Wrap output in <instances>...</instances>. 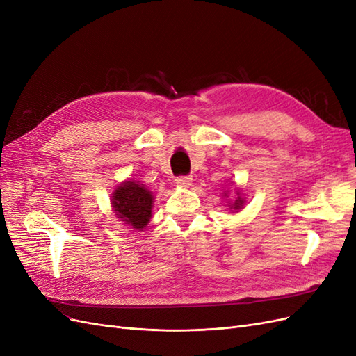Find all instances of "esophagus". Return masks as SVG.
Listing matches in <instances>:
<instances>
[{
	"label": "esophagus",
	"mask_w": 356,
	"mask_h": 356,
	"mask_svg": "<svg viewBox=\"0 0 356 356\" xmlns=\"http://www.w3.org/2000/svg\"><path fill=\"white\" fill-rule=\"evenodd\" d=\"M175 182L178 184L179 187H184V188H188L191 184H193V178L191 177H178L175 179Z\"/></svg>",
	"instance_id": "esophagus-1"
}]
</instances>
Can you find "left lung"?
Here are the masks:
<instances>
[{"instance_id":"1","label":"left lung","mask_w":356,"mask_h":356,"mask_svg":"<svg viewBox=\"0 0 356 356\" xmlns=\"http://www.w3.org/2000/svg\"><path fill=\"white\" fill-rule=\"evenodd\" d=\"M237 193V199L236 200H229L228 199V190H224V193H222V197H225L227 199V207L229 209V212H240L243 207H244V204H246V199L243 197V193H241V190H237L236 191Z\"/></svg>"}]
</instances>
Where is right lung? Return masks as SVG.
Returning a JSON list of instances; mask_svg holds the SVG:
<instances>
[{
  "label": "right lung",
  "mask_w": 356,
  "mask_h": 356,
  "mask_svg": "<svg viewBox=\"0 0 356 356\" xmlns=\"http://www.w3.org/2000/svg\"><path fill=\"white\" fill-rule=\"evenodd\" d=\"M154 195L144 184L125 179L115 187L110 195L112 211L129 228L143 231L152 219Z\"/></svg>",
  "instance_id": "add662e5"
}]
</instances>
